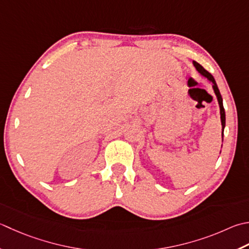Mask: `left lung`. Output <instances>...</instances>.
<instances>
[{
  "instance_id": "left-lung-1",
  "label": "left lung",
  "mask_w": 249,
  "mask_h": 249,
  "mask_svg": "<svg viewBox=\"0 0 249 249\" xmlns=\"http://www.w3.org/2000/svg\"><path fill=\"white\" fill-rule=\"evenodd\" d=\"M193 66L196 67V71L201 74L202 76L206 77V79L213 83V91H215V95L217 97V100H218V104H219V109H220V120H221V126H222V139H223V130H225V127H226V112H225V108H223V104H222V97H221V94L220 91H219V89L217 86V83L215 81V79H213V76L209 73L207 70L204 69V68L199 65L198 62L196 61H193Z\"/></svg>"
}]
</instances>
